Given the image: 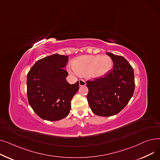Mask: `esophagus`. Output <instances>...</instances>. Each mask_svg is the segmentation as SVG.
I'll return each mask as SVG.
<instances>
[{"label": "esophagus", "mask_w": 160, "mask_h": 160, "mask_svg": "<svg viewBox=\"0 0 160 160\" xmlns=\"http://www.w3.org/2000/svg\"><path fill=\"white\" fill-rule=\"evenodd\" d=\"M79 85H80V86H85L86 85V83L83 80L80 79L79 80Z\"/></svg>", "instance_id": "34e87169"}]
</instances>
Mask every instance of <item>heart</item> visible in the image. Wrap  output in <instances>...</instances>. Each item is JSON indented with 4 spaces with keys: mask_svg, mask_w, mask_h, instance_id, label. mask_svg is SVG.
I'll list each match as a JSON object with an SVG mask.
<instances>
[{
    "mask_svg": "<svg viewBox=\"0 0 160 160\" xmlns=\"http://www.w3.org/2000/svg\"><path fill=\"white\" fill-rule=\"evenodd\" d=\"M113 66L112 58L108 56H85L74 60L69 69L80 75H88L93 78L103 77Z\"/></svg>",
    "mask_w": 160,
    "mask_h": 160,
    "instance_id": "heart-1",
    "label": "heart"
}]
</instances>
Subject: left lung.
<instances>
[{"label": "left lung", "instance_id": "8db88e82", "mask_svg": "<svg viewBox=\"0 0 160 160\" xmlns=\"http://www.w3.org/2000/svg\"><path fill=\"white\" fill-rule=\"evenodd\" d=\"M113 62L104 77L86 82L87 99L92 112L101 117L119 113L127 105L135 89L132 67L121 56L107 52Z\"/></svg>", "mask_w": 160, "mask_h": 160}]
</instances>
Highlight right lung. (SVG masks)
Masks as SVG:
<instances>
[{
	"mask_svg": "<svg viewBox=\"0 0 160 160\" xmlns=\"http://www.w3.org/2000/svg\"><path fill=\"white\" fill-rule=\"evenodd\" d=\"M68 56L55 54L41 59L27 74V97L34 112L44 120H61L69 115L79 82L70 84L64 69Z\"/></svg>",
	"mask_w": 160,
	"mask_h": 160,
	"instance_id": "right-lung-1",
	"label": "right lung"
}]
</instances>
